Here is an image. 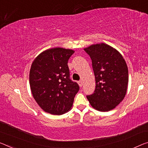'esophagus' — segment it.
<instances>
[{
	"instance_id": "esophagus-1",
	"label": "esophagus",
	"mask_w": 148,
	"mask_h": 148,
	"mask_svg": "<svg viewBox=\"0 0 148 148\" xmlns=\"http://www.w3.org/2000/svg\"><path fill=\"white\" fill-rule=\"evenodd\" d=\"M78 84H79V87H82V86H83V81H78Z\"/></svg>"
}]
</instances>
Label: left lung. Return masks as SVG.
Returning <instances> with one entry per match:
<instances>
[{"label":"left lung","mask_w":148,"mask_h":148,"mask_svg":"<svg viewBox=\"0 0 148 148\" xmlns=\"http://www.w3.org/2000/svg\"><path fill=\"white\" fill-rule=\"evenodd\" d=\"M92 60L96 87L93 94L87 96L92 107L107 112L121 103L126 94L128 70L119 51L104 43L84 48Z\"/></svg>","instance_id":"1"}]
</instances>
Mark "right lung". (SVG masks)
<instances>
[{
    "instance_id": "obj_1",
    "label": "right lung",
    "mask_w": 148,
    "mask_h": 148,
    "mask_svg": "<svg viewBox=\"0 0 148 148\" xmlns=\"http://www.w3.org/2000/svg\"><path fill=\"white\" fill-rule=\"evenodd\" d=\"M74 51L62 47L39 54L29 71V86L34 99L47 113L61 115L71 110L79 86L69 77L68 60Z\"/></svg>"
}]
</instances>
